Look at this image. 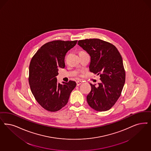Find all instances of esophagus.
<instances>
[{
  "mask_svg": "<svg viewBox=\"0 0 151 151\" xmlns=\"http://www.w3.org/2000/svg\"><path fill=\"white\" fill-rule=\"evenodd\" d=\"M81 83H82V81H76L77 86H79Z\"/></svg>",
  "mask_w": 151,
  "mask_h": 151,
  "instance_id": "obj_1",
  "label": "esophagus"
}]
</instances>
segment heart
Returning <instances> with one entry per match:
<instances>
[{
	"instance_id": "obj_1",
	"label": "heart",
	"mask_w": 151,
	"mask_h": 151,
	"mask_svg": "<svg viewBox=\"0 0 151 151\" xmlns=\"http://www.w3.org/2000/svg\"><path fill=\"white\" fill-rule=\"evenodd\" d=\"M80 52H84V51H80Z\"/></svg>"
}]
</instances>
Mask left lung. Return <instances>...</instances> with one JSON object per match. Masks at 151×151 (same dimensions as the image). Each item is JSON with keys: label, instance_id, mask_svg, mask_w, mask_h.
<instances>
[{"label": "left lung", "instance_id": "1", "mask_svg": "<svg viewBox=\"0 0 151 151\" xmlns=\"http://www.w3.org/2000/svg\"><path fill=\"white\" fill-rule=\"evenodd\" d=\"M78 45L91 57L90 72L99 75L101 81L98 87L90 83L88 103L96 111L108 110L119 98L125 81L121 55L113 44L98 38L79 40Z\"/></svg>", "mask_w": 151, "mask_h": 151}]
</instances>
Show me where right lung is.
Returning <instances> with one entry per match:
<instances>
[{
    "mask_svg": "<svg viewBox=\"0 0 151 151\" xmlns=\"http://www.w3.org/2000/svg\"><path fill=\"white\" fill-rule=\"evenodd\" d=\"M78 41L55 40L43 45L32 58L28 81L37 101L47 111L55 112L67 103L76 83H57L58 68H64L65 57Z\"/></svg>",
    "mask_w": 151,
    "mask_h": 151,
    "instance_id": "add662e5",
    "label": "right lung"
}]
</instances>
